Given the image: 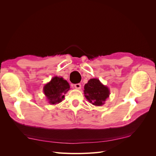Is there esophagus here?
Returning a JSON list of instances; mask_svg holds the SVG:
<instances>
[{"instance_id":"34e87169","label":"esophagus","mask_w":156,"mask_h":156,"mask_svg":"<svg viewBox=\"0 0 156 156\" xmlns=\"http://www.w3.org/2000/svg\"><path fill=\"white\" fill-rule=\"evenodd\" d=\"M74 87L76 89H81V84L80 83H77V84H74Z\"/></svg>"}]
</instances>
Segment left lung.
Here are the masks:
<instances>
[{"instance_id": "8db88e82", "label": "left lung", "mask_w": 156, "mask_h": 156, "mask_svg": "<svg viewBox=\"0 0 156 156\" xmlns=\"http://www.w3.org/2000/svg\"><path fill=\"white\" fill-rule=\"evenodd\" d=\"M84 94L87 100L92 105L101 106L105 104L110 91L98 79H90L84 85Z\"/></svg>"}]
</instances>
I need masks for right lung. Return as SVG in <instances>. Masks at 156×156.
Listing matches in <instances>:
<instances>
[{
  "instance_id": "right-lung-1",
  "label": "right lung",
  "mask_w": 156,
  "mask_h": 156,
  "mask_svg": "<svg viewBox=\"0 0 156 156\" xmlns=\"http://www.w3.org/2000/svg\"><path fill=\"white\" fill-rule=\"evenodd\" d=\"M70 88L66 80L62 77H54L44 87V92L51 105H56L62 101L64 94Z\"/></svg>"
}]
</instances>
